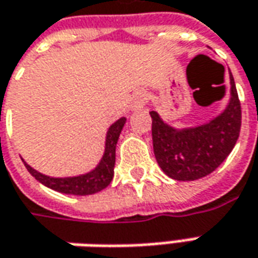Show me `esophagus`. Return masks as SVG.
I'll list each match as a JSON object with an SVG mask.
<instances>
[{"mask_svg":"<svg viewBox=\"0 0 258 258\" xmlns=\"http://www.w3.org/2000/svg\"><path fill=\"white\" fill-rule=\"evenodd\" d=\"M146 99H148V96H146V93L143 92V91H138V92H135L132 98V110H139L145 106V103H146Z\"/></svg>","mask_w":258,"mask_h":258,"instance_id":"obj_1","label":"esophagus"}]
</instances>
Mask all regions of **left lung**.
<instances>
[{"instance_id":"1","label":"left lung","mask_w":258,"mask_h":258,"mask_svg":"<svg viewBox=\"0 0 258 258\" xmlns=\"http://www.w3.org/2000/svg\"><path fill=\"white\" fill-rule=\"evenodd\" d=\"M227 108L209 123L174 129L152 110L153 152L160 169L174 180H198L214 172L233 150L241 127V106L230 72Z\"/></svg>"}]
</instances>
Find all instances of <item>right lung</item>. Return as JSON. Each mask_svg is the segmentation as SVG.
Returning a JSON list of instances; mask_svg holds the SVG:
<instances>
[{
  "label": "right lung",
  "instance_id": "1",
  "mask_svg": "<svg viewBox=\"0 0 258 258\" xmlns=\"http://www.w3.org/2000/svg\"><path fill=\"white\" fill-rule=\"evenodd\" d=\"M126 117L117 119L113 125L109 127L106 133V143H105V153L101 159L99 165L93 169L92 172L75 177H49L45 174L36 172L31 166L24 162L28 172L39 183L45 184L49 189L56 190L65 195H75V196H86L93 195L103 190L113 179V167H115V150L119 135L123 129Z\"/></svg>",
  "mask_w": 258,
  "mask_h": 258
}]
</instances>
